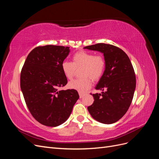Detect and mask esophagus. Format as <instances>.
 Listing matches in <instances>:
<instances>
[{
    "label": "esophagus",
    "instance_id": "1",
    "mask_svg": "<svg viewBox=\"0 0 159 159\" xmlns=\"http://www.w3.org/2000/svg\"><path fill=\"white\" fill-rule=\"evenodd\" d=\"M79 95H80V98H83L85 94H84V93H81V92H79Z\"/></svg>",
    "mask_w": 159,
    "mask_h": 159
}]
</instances>
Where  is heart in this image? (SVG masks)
<instances>
[{
    "instance_id": "obj_1",
    "label": "heart",
    "mask_w": 159,
    "mask_h": 159,
    "mask_svg": "<svg viewBox=\"0 0 159 159\" xmlns=\"http://www.w3.org/2000/svg\"><path fill=\"white\" fill-rule=\"evenodd\" d=\"M106 66V61L102 55H95L93 53L79 51L72 56V61H64L61 64V70L66 78L71 80L76 70L80 69V75L82 78L74 80L68 83V88L79 92H85L90 88L91 80L97 81L101 78Z\"/></svg>"
}]
</instances>
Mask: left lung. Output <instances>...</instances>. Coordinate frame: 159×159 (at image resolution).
I'll list each match as a JSON object with an SVG mask.
<instances>
[{
	"label": "left lung",
	"mask_w": 159,
	"mask_h": 159,
	"mask_svg": "<svg viewBox=\"0 0 159 159\" xmlns=\"http://www.w3.org/2000/svg\"><path fill=\"white\" fill-rule=\"evenodd\" d=\"M84 48L102 52L106 61L104 73L95 88L103 92L91 93L94 102L88 107V111L100 123H115L127 111L136 87L131 60L123 50L111 44L99 43Z\"/></svg>",
	"instance_id": "8db88e82"
}]
</instances>
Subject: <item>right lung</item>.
Wrapping results in <instances>:
<instances>
[{
	"mask_svg": "<svg viewBox=\"0 0 159 159\" xmlns=\"http://www.w3.org/2000/svg\"><path fill=\"white\" fill-rule=\"evenodd\" d=\"M69 47L38 46L28 55L20 74V88L26 104L37 121L56 127L68 119L79 94L75 89L61 90L68 80L61 64Z\"/></svg>",
	"mask_w": 159,
	"mask_h": 159,
	"instance_id": "1",
	"label": "right lung"
}]
</instances>
